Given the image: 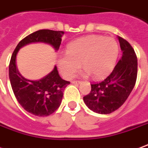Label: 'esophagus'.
Instances as JSON below:
<instances>
[{
	"mask_svg": "<svg viewBox=\"0 0 148 148\" xmlns=\"http://www.w3.org/2000/svg\"><path fill=\"white\" fill-rule=\"evenodd\" d=\"M81 82H82L81 81H72L71 82V83H72V84H74V85L79 84V83H81Z\"/></svg>",
	"mask_w": 148,
	"mask_h": 148,
	"instance_id": "obj_1",
	"label": "esophagus"
}]
</instances>
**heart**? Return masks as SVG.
Returning <instances> with one entry per match:
<instances>
[{"instance_id": "1", "label": "heart", "mask_w": 148, "mask_h": 148, "mask_svg": "<svg viewBox=\"0 0 148 148\" xmlns=\"http://www.w3.org/2000/svg\"><path fill=\"white\" fill-rule=\"evenodd\" d=\"M118 53V44L114 38L89 35L67 45L66 54L58 58V66L66 78L73 77L81 63L85 68L84 75L91 74L95 78H102L113 70Z\"/></svg>"}]
</instances>
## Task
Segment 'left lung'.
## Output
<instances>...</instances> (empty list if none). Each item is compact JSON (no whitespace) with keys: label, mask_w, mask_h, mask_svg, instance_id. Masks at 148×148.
Masks as SVG:
<instances>
[{"label":"left lung","mask_w":148,"mask_h":148,"mask_svg":"<svg viewBox=\"0 0 148 148\" xmlns=\"http://www.w3.org/2000/svg\"><path fill=\"white\" fill-rule=\"evenodd\" d=\"M123 55L113 71L101 82L91 84V90L83 97L89 109L106 114L119 109L127 99L137 78L138 62L135 50L125 39L118 37Z\"/></svg>","instance_id":"left-lung-1"}]
</instances>
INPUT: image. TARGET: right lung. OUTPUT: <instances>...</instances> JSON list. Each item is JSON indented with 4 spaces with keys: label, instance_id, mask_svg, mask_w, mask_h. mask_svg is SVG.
Here are the masks:
<instances>
[{
    "label": "right lung",
    "instance_id": "right-lung-1",
    "mask_svg": "<svg viewBox=\"0 0 148 148\" xmlns=\"http://www.w3.org/2000/svg\"><path fill=\"white\" fill-rule=\"evenodd\" d=\"M63 31L41 29L22 39L14 49L9 62V75L11 86L16 100L25 110L37 116H48L59 107L65 88L70 82L63 80L54 66L49 74L40 80H29L19 73L16 66V57L19 49L25 45L42 42L58 50Z\"/></svg>",
    "mask_w": 148,
    "mask_h": 148
}]
</instances>
